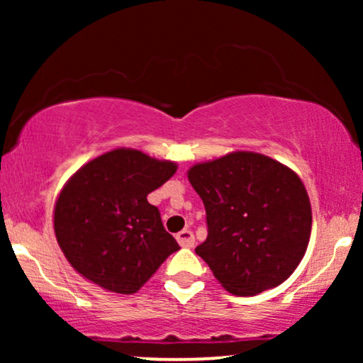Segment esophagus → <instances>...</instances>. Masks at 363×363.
<instances>
[{
    "mask_svg": "<svg viewBox=\"0 0 363 363\" xmlns=\"http://www.w3.org/2000/svg\"><path fill=\"white\" fill-rule=\"evenodd\" d=\"M176 239H177V242H179V245H181V247H193V245H194L193 232L187 230V228L179 232V234L176 235Z\"/></svg>",
    "mask_w": 363,
    "mask_h": 363,
    "instance_id": "1",
    "label": "esophagus"
}]
</instances>
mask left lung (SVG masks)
Returning a JSON list of instances; mask_svg holds the SVG:
<instances>
[{"label": "left lung", "mask_w": 363, "mask_h": 363, "mask_svg": "<svg viewBox=\"0 0 363 363\" xmlns=\"http://www.w3.org/2000/svg\"><path fill=\"white\" fill-rule=\"evenodd\" d=\"M206 210L208 237L194 249L230 294L247 297L295 272L311 237L312 211L294 170L252 152L191 167Z\"/></svg>", "instance_id": "8db88e82"}]
</instances>
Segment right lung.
Returning <instances> with one entry per match:
<instances>
[{
    "label": "right lung",
    "instance_id": "add662e5",
    "mask_svg": "<svg viewBox=\"0 0 363 363\" xmlns=\"http://www.w3.org/2000/svg\"><path fill=\"white\" fill-rule=\"evenodd\" d=\"M176 170L174 162L129 148L83 165L54 208V232L69 264L109 291H138L181 249L147 199Z\"/></svg>",
    "mask_w": 363,
    "mask_h": 363
}]
</instances>
